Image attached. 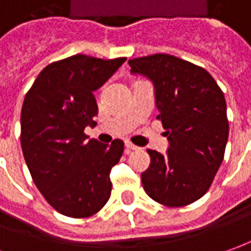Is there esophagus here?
Here are the masks:
<instances>
[{
	"mask_svg": "<svg viewBox=\"0 0 251 251\" xmlns=\"http://www.w3.org/2000/svg\"><path fill=\"white\" fill-rule=\"evenodd\" d=\"M125 147L127 151H136V150H139V147H137V146H134V144H132L130 141H125Z\"/></svg>",
	"mask_w": 251,
	"mask_h": 251,
	"instance_id": "1",
	"label": "esophagus"
}]
</instances>
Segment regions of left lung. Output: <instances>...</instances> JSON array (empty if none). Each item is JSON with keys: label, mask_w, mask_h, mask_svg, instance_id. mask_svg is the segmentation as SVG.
<instances>
[{"label": "left lung", "mask_w": 251, "mask_h": 251, "mask_svg": "<svg viewBox=\"0 0 251 251\" xmlns=\"http://www.w3.org/2000/svg\"><path fill=\"white\" fill-rule=\"evenodd\" d=\"M130 74L154 85L155 105L169 147L166 154L148 150L143 188L155 202L187 206L206 194L224 158L228 119L224 93L202 67L170 54L129 60Z\"/></svg>", "instance_id": "left-lung-1"}]
</instances>
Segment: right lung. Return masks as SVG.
<instances>
[{
  "label": "right lung",
  "mask_w": 251,
  "mask_h": 251,
  "mask_svg": "<svg viewBox=\"0 0 251 251\" xmlns=\"http://www.w3.org/2000/svg\"><path fill=\"white\" fill-rule=\"evenodd\" d=\"M125 57L103 60L74 54L40 73L22 107V150L32 180L56 210L74 219L96 214L111 195V169L124 141L103 144L83 130L97 115L95 92Z\"/></svg>",
  "instance_id": "obj_1"
}]
</instances>
